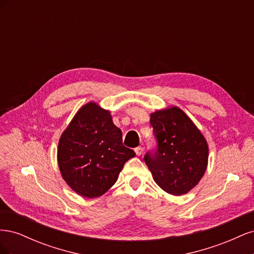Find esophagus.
Segmentation results:
<instances>
[{"label":"esophagus","instance_id":"34e87169","mask_svg":"<svg viewBox=\"0 0 254 254\" xmlns=\"http://www.w3.org/2000/svg\"><path fill=\"white\" fill-rule=\"evenodd\" d=\"M134 151H135V153H136V156H141L142 153H143V148H142V147H136V148L134 149Z\"/></svg>","mask_w":254,"mask_h":254}]
</instances>
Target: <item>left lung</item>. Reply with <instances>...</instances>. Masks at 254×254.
<instances>
[{"label":"left lung","instance_id":"left-lung-1","mask_svg":"<svg viewBox=\"0 0 254 254\" xmlns=\"http://www.w3.org/2000/svg\"><path fill=\"white\" fill-rule=\"evenodd\" d=\"M150 124L157 148L146 153L144 161L153 180L168 194L189 193L205 173L206 140L188 115L175 106L151 113Z\"/></svg>","mask_w":254,"mask_h":254}]
</instances>
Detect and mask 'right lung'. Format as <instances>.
Masks as SVG:
<instances>
[{
	"instance_id": "add662e5",
	"label": "right lung",
	"mask_w": 254,
	"mask_h": 254,
	"mask_svg": "<svg viewBox=\"0 0 254 254\" xmlns=\"http://www.w3.org/2000/svg\"><path fill=\"white\" fill-rule=\"evenodd\" d=\"M135 152L123 145L111 113L96 103L77 111L60 136L58 166L64 180L78 195L102 196L117 182L123 166Z\"/></svg>"
}]
</instances>
